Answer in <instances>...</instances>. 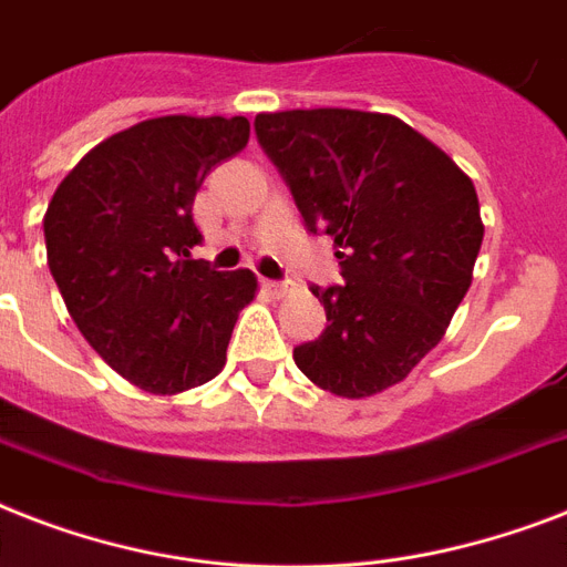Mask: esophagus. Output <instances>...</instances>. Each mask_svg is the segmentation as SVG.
<instances>
[{
  "mask_svg": "<svg viewBox=\"0 0 567 567\" xmlns=\"http://www.w3.org/2000/svg\"><path fill=\"white\" fill-rule=\"evenodd\" d=\"M265 285V291H270L274 297H285V293L291 291V282H276V279H261Z\"/></svg>",
  "mask_w": 567,
  "mask_h": 567,
  "instance_id": "obj_1",
  "label": "esophagus"
}]
</instances>
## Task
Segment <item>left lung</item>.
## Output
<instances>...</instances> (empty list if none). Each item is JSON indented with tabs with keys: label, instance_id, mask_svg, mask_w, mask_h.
Instances as JSON below:
<instances>
[{
	"label": "left lung",
	"instance_id": "8db88e82",
	"mask_svg": "<svg viewBox=\"0 0 567 567\" xmlns=\"http://www.w3.org/2000/svg\"><path fill=\"white\" fill-rule=\"evenodd\" d=\"M256 135L309 231L336 238L344 276L311 285L329 323L293 362L350 400L403 382L471 288L485 231L474 182L391 114L276 111Z\"/></svg>",
	"mask_w": 567,
	"mask_h": 567
}]
</instances>
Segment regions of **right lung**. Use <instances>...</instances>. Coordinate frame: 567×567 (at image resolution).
<instances>
[{"mask_svg": "<svg viewBox=\"0 0 567 567\" xmlns=\"http://www.w3.org/2000/svg\"><path fill=\"white\" fill-rule=\"evenodd\" d=\"M247 141V117L144 120L93 146L47 208V261L70 318L150 394L217 377L238 311L256 297L249 270L220 274L190 258L203 240L196 190Z\"/></svg>", "mask_w": 567, "mask_h": 567, "instance_id": "right-lung-1", "label": "right lung"}]
</instances>
